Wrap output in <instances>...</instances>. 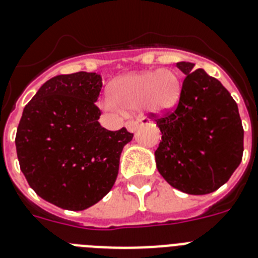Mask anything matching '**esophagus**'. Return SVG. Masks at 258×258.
<instances>
[{
	"instance_id": "esophagus-1",
	"label": "esophagus",
	"mask_w": 258,
	"mask_h": 258,
	"mask_svg": "<svg viewBox=\"0 0 258 258\" xmlns=\"http://www.w3.org/2000/svg\"><path fill=\"white\" fill-rule=\"evenodd\" d=\"M125 127H127L130 133H135L138 127H139V122L138 120H127L125 122Z\"/></svg>"
}]
</instances>
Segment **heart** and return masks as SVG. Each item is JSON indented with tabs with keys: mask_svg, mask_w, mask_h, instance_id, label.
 Here are the masks:
<instances>
[{
	"mask_svg": "<svg viewBox=\"0 0 258 258\" xmlns=\"http://www.w3.org/2000/svg\"><path fill=\"white\" fill-rule=\"evenodd\" d=\"M181 93L177 75L168 69L134 73L116 80L111 86V96L105 98L109 110L118 111L120 107L162 114L176 105Z\"/></svg>",
	"mask_w": 258,
	"mask_h": 258,
	"instance_id": "obj_1",
	"label": "heart"
}]
</instances>
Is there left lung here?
<instances>
[{
  "label": "left lung",
  "instance_id": "8db88e82",
  "mask_svg": "<svg viewBox=\"0 0 258 258\" xmlns=\"http://www.w3.org/2000/svg\"><path fill=\"white\" fill-rule=\"evenodd\" d=\"M186 75L179 101L162 114L149 112L161 131L156 165L173 187L192 196L218 190L240 165L244 130L239 109L219 80L192 62H177Z\"/></svg>",
  "mask_w": 258,
  "mask_h": 258
}]
</instances>
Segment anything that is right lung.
<instances>
[{
	"label": "right lung",
	"mask_w": 258,
	"mask_h": 258,
	"mask_svg": "<svg viewBox=\"0 0 258 258\" xmlns=\"http://www.w3.org/2000/svg\"><path fill=\"white\" fill-rule=\"evenodd\" d=\"M97 73L60 75L44 82L23 109L15 146L31 189L60 209L81 211L115 183L123 147L134 134L99 124Z\"/></svg>",
	"instance_id": "obj_1"
}]
</instances>
